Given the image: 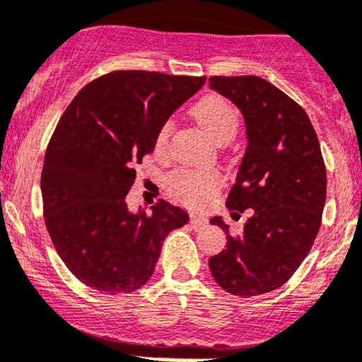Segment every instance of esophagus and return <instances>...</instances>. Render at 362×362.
<instances>
[{
	"instance_id": "obj_1",
	"label": "esophagus",
	"mask_w": 362,
	"mask_h": 362,
	"mask_svg": "<svg viewBox=\"0 0 362 362\" xmlns=\"http://www.w3.org/2000/svg\"><path fill=\"white\" fill-rule=\"evenodd\" d=\"M189 223H191V227L194 230H201L208 226V220L204 218V216H194L192 215L191 220H189Z\"/></svg>"
}]
</instances>
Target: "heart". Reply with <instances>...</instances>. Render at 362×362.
<instances>
[{"instance_id":"1","label":"heart","mask_w":362,"mask_h":362,"mask_svg":"<svg viewBox=\"0 0 362 362\" xmlns=\"http://www.w3.org/2000/svg\"><path fill=\"white\" fill-rule=\"evenodd\" d=\"M191 114L208 136L218 146L230 142L239 128V112L227 98L218 93H208L192 105ZM173 124L165 121L156 135V152L165 154L168 149ZM168 192L178 203L199 208L208 204L222 187V175L213 170H177L168 177Z\"/></svg>"}]
</instances>
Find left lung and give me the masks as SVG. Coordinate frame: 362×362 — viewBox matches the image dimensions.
Masks as SVG:
<instances>
[{
  "instance_id": "left-lung-1",
  "label": "left lung",
  "mask_w": 362,
  "mask_h": 362,
  "mask_svg": "<svg viewBox=\"0 0 362 362\" xmlns=\"http://www.w3.org/2000/svg\"><path fill=\"white\" fill-rule=\"evenodd\" d=\"M210 86L241 109L248 147L227 197L232 215L250 211L243 234L226 230L210 271L226 291L257 296L277 290L314 245L326 203V166L307 112L258 76H211Z\"/></svg>"
}]
</instances>
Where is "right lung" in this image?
Segmentation results:
<instances>
[{
	"mask_svg": "<svg viewBox=\"0 0 362 362\" xmlns=\"http://www.w3.org/2000/svg\"><path fill=\"white\" fill-rule=\"evenodd\" d=\"M204 76L112 71L88 83L60 117L41 171L43 215L57 253L83 284L109 295L151 279L163 241L189 215L159 199L130 213L135 166Z\"/></svg>",
	"mask_w": 362,
	"mask_h": 362,
	"instance_id": "1",
	"label": "right lung"
}]
</instances>
